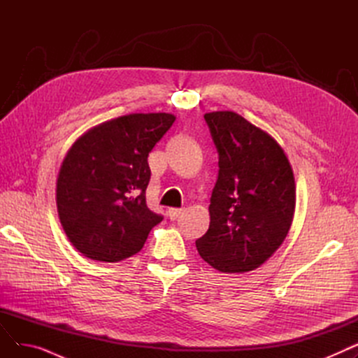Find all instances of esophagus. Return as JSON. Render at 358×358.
Masks as SVG:
<instances>
[{"mask_svg": "<svg viewBox=\"0 0 358 358\" xmlns=\"http://www.w3.org/2000/svg\"><path fill=\"white\" fill-rule=\"evenodd\" d=\"M181 213H182V209H169L168 210V216L171 220H176Z\"/></svg>", "mask_w": 358, "mask_h": 358, "instance_id": "obj_1", "label": "esophagus"}]
</instances>
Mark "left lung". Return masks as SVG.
<instances>
[{
  "label": "left lung",
  "instance_id": "left-lung-1",
  "mask_svg": "<svg viewBox=\"0 0 358 358\" xmlns=\"http://www.w3.org/2000/svg\"><path fill=\"white\" fill-rule=\"evenodd\" d=\"M219 155L200 257L222 273L258 268L286 239L294 215L292 165L274 138L234 111L206 113Z\"/></svg>",
  "mask_w": 358,
  "mask_h": 358
}]
</instances>
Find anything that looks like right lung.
Returning <instances> with one entry per match:
<instances>
[{
	"label": "right lung",
	"mask_w": 358,
	"mask_h": 358,
	"mask_svg": "<svg viewBox=\"0 0 358 358\" xmlns=\"http://www.w3.org/2000/svg\"><path fill=\"white\" fill-rule=\"evenodd\" d=\"M176 120L134 113L104 122L75 141L56 181L62 228L84 257L117 262L139 252L162 220L146 206L148 155Z\"/></svg>",
	"instance_id": "1"
}]
</instances>
